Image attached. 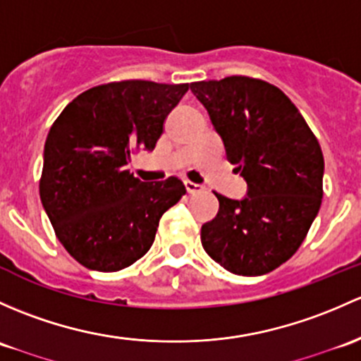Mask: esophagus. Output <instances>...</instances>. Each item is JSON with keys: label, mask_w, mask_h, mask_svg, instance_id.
I'll list each match as a JSON object with an SVG mask.
<instances>
[{"label": "esophagus", "mask_w": 361, "mask_h": 361, "mask_svg": "<svg viewBox=\"0 0 361 361\" xmlns=\"http://www.w3.org/2000/svg\"><path fill=\"white\" fill-rule=\"evenodd\" d=\"M185 188H187V192L188 193H199V192H202L204 190V187L202 185H199V183H193V181H185Z\"/></svg>", "instance_id": "1"}]
</instances>
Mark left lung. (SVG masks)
<instances>
[{
  "instance_id": "8db88e82",
  "label": "left lung",
  "mask_w": 361,
  "mask_h": 361,
  "mask_svg": "<svg viewBox=\"0 0 361 361\" xmlns=\"http://www.w3.org/2000/svg\"><path fill=\"white\" fill-rule=\"evenodd\" d=\"M190 90L247 183L240 200L214 192L219 211L202 225V247L235 275L270 273L299 249L320 209V143L289 97L270 82L230 75L192 82Z\"/></svg>"
}]
</instances>
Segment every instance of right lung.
Masks as SVG:
<instances>
[{
	"label": "right lung",
	"mask_w": 361,
	"mask_h": 361,
	"mask_svg": "<svg viewBox=\"0 0 361 361\" xmlns=\"http://www.w3.org/2000/svg\"><path fill=\"white\" fill-rule=\"evenodd\" d=\"M188 85L94 86L63 109L48 133L39 195L56 237L90 270L119 271L145 256L159 219L187 193L183 181H140L131 150H154Z\"/></svg>",
	"instance_id": "right-lung-1"
}]
</instances>
